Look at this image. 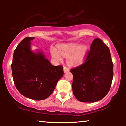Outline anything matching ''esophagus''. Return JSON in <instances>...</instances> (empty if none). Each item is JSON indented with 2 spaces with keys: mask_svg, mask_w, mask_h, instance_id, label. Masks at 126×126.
Returning <instances> with one entry per match:
<instances>
[{
  "mask_svg": "<svg viewBox=\"0 0 126 126\" xmlns=\"http://www.w3.org/2000/svg\"><path fill=\"white\" fill-rule=\"evenodd\" d=\"M63 72H64V73H66V72H69V68H66V67H64L63 68Z\"/></svg>",
  "mask_w": 126,
  "mask_h": 126,
  "instance_id": "obj_1",
  "label": "esophagus"
}]
</instances>
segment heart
Instances as JSON below:
<instances>
[{
    "label": "heart",
    "mask_w": 126,
    "mask_h": 126,
    "mask_svg": "<svg viewBox=\"0 0 126 126\" xmlns=\"http://www.w3.org/2000/svg\"><path fill=\"white\" fill-rule=\"evenodd\" d=\"M88 52V46L76 43L62 45L58 47V51L53 48L51 51V56L56 61H62L63 58L61 55L67 58V63L70 66H77L83 63Z\"/></svg>",
    "instance_id": "b5f03b06"
}]
</instances>
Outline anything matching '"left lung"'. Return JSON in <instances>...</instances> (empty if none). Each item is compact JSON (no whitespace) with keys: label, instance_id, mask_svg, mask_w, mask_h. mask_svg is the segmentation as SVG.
Listing matches in <instances>:
<instances>
[{"label":"left lung","instance_id":"left-lung-1","mask_svg":"<svg viewBox=\"0 0 126 126\" xmlns=\"http://www.w3.org/2000/svg\"><path fill=\"white\" fill-rule=\"evenodd\" d=\"M70 72L73 92L79 101L94 103L103 99L111 88L113 75L108 47L100 39H94L85 63Z\"/></svg>","mask_w":126,"mask_h":126}]
</instances>
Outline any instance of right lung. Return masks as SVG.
I'll use <instances>...</instances> for the list:
<instances>
[{
    "label": "right lung",
    "instance_id": "obj_1",
    "mask_svg": "<svg viewBox=\"0 0 126 126\" xmlns=\"http://www.w3.org/2000/svg\"><path fill=\"white\" fill-rule=\"evenodd\" d=\"M35 38L26 37L14 50L11 64L15 85L25 97L42 100L52 94L63 75V66H54L40 50H32Z\"/></svg>",
    "mask_w": 126,
    "mask_h": 126
}]
</instances>
